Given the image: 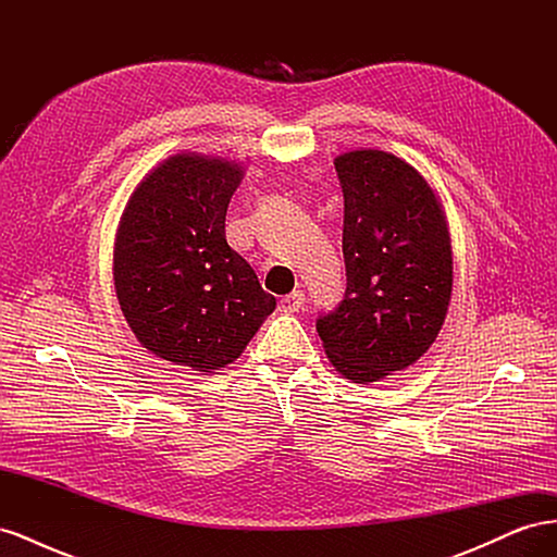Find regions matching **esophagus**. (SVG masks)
Listing matches in <instances>:
<instances>
[{"label":"esophagus","mask_w":557,"mask_h":557,"mask_svg":"<svg viewBox=\"0 0 557 557\" xmlns=\"http://www.w3.org/2000/svg\"><path fill=\"white\" fill-rule=\"evenodd\" d=\"M301 307H305V293H301V290H293L290 295H285L281 299L283 311H299Z\"/></svg>","instance_id":"1"}]
</instances>
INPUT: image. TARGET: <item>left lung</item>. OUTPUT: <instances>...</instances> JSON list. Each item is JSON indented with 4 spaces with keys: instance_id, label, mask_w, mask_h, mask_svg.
Returning <instances> with one entry per match:
<instances>
[{
    "instance_id": "obj_1",
    "label": "left lung",
    "mask_w": 557,
    "mask_h": 557,
    "mask_svg": "<svg viewBox=\"0 0 557 557\" xmlns=\"http://www.w3.org/2000/svg\"><path fill=\"white\" fill-rule=\"evenodd\" d=\"M344 188L346 290L315 330L336 372L374 383L440 334L453 288L446 218L428 181L383 150L334 160Z\"/></svg>"
}]
</instances>
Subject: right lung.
Here are the masks:
<instances>
[{"label": "right lung", "mask_w": 557, "mask_h": 557, "mask_svg": "<svg viewBox=\"0 0 557 557\" xmlns=\"http://www.w3.org/2000/svg\"><path fill=\"white\" fill-rule=\"evenodd\" d=\"M242 166L174 156L129 197L117 230L113 278L144 348L195 372L242 356L276 299L225 239Z\"/></svg>", "instance_id": "right-lung-1"}]
</instances>
